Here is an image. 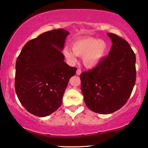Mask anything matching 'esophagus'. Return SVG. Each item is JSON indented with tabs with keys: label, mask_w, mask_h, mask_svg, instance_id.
Segmentation results:
<instances>
[{
	"label": "esophagus",
	"mask_w": 148,
	"mask_h": 148,
	"mask_svg": "<svg viewBox=\"0 0 148 148\" xmlns=\"http://www.w3.org/2000/svg\"><path fill=\"white\" fill-rule=\"evenodd\" d=\"M80 74H81V70H80V69H78V70H76V74L79 76Z\"/></svg>",
	"instance_id": "esophagus-1"
}]
</instances>
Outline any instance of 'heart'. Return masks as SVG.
<instances>
[{
    "instance_id": "1",
    "label": "heart",
    "mask_w": 148,
    "mask_h": 148,
    "mask_svg": "<svg viewBox=\"0 0 148 148\" xmlns=\"http://www.w3.org/2000/svg\"><path fill=\"white\" fill-rule=\"evenodd\" d=\"M72 50L65 48L63 54L70 63L76 61V56L83 57L84 64L87 68H94L105 57L108 44L104 40L93 37L78 39L72 44Z\"/></svg>"
}]
</instances>
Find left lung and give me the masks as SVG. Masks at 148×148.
<instances>
[{"mask_svg":"<svg viewBox=\"0 0 148 148\" xmlns=\"http://www.w3.org/2000/svg\"><path fill=\"white\" fill-rule=\"evenodd\" d=\"M107 35L113 42L108 57L80 76L85 104L100 114L112 113L122 107L136 81V57L130 44L118 35Z\"/></svg>","mask_w":148,"mask_h":148,"instance_id":"8db88e82","label":"left lung"}]
</instances>
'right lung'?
<instances>
[{"label":"right lung","mask_w":148,"mask_h":148,"mask_svg":"<svg viewBox=\"0 0 148 148\" xmlns=\"http://www.w3.org/2000/svg\"><path fill=\"white\" fill-rule=\"evenodd\" d=\"M63 29L39 35L24 45L16 63L15 89L20 103L37 117L60 107L70 78L76 68L64 61L61 52L67 35Z\"/></svg>","instance_id":"1"}]
</instances>
